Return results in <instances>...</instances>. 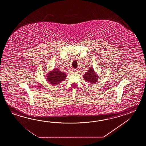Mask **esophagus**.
Instances as JSON below:
<instances>
[{
    "label": "esophagus",
    "instance_id": "34e87169",
    "mask_svg": "<svg viewBox=\"0 0 146 146\" xmlns=\"http://www.w3.org/2000/svg\"><path fill=\"white\" fill-rule=\"evenodd\" d=\"M72 72H73V73H74V74H77V70H76V69H74V70L72 71Z\"/></svg>",
    "mask_w": 146,
    "mask_h": 146
}]
</instances>
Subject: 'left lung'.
I'll list each match as a JSON object with an SVG mask.
<instances>
[{"mask_svg": "<svg viewBox=\"0 0 146 146\" xmlns=\"http://www.w3.org/2000/svg\"><path fill=\"white\" fill-rule=\"evenodd\" d=\"M99 76L94 70L93 68L91 67L89 69L88 72L83 75L84 80L88 82L91 84H94L97 82L99 78Z\"/></svg>", "mask_w": 146, "mask_h": 146, "instance_id": "left-lung-1", "label": "left lung"}]
</instances>
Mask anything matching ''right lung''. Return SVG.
Masks as SVG:
<instances>
[{"label": "right lung", "mask_w": 146, "mask_h": 146, "mask_svg": "<svg viewBox=\"0 0 146 146\" xmlns=\"http://www.w3.org/2000/svg\"><path fill=\"white\" fill-rule=\"evenodd\" d=\"M67 77V74L59 71L58 68H54L53 70L47 73L45 77L48 84L52 86H56L65 80Z\"/></svg>", "instance_id": "add662e5"}]
</instances>
